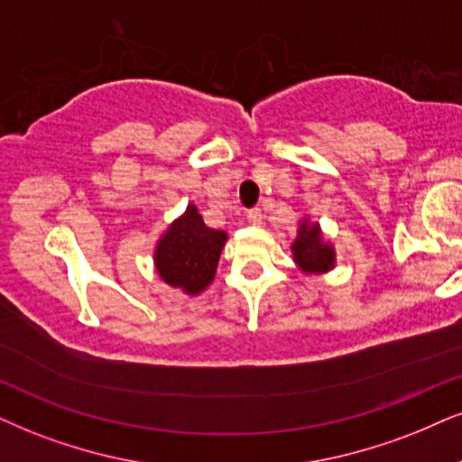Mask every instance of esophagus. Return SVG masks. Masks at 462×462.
<instances>
[{
    "mask_svg": "<svg viewBox=\"0 0 462 462\" xmlns=\"http://www.w3.org/2000/svg\"><path fill=\"white\" fill-rule=\"evenodd\" d=\"M247 219H249V224L262 226V221H264V213H262L260 208H251V211L247 213Z\"/></svg>",
    "mask_w": 462,
    "mask_h": 462,
    "instance_id": "esophagus-1",
    "label": "esophagus"
}]
</instances>
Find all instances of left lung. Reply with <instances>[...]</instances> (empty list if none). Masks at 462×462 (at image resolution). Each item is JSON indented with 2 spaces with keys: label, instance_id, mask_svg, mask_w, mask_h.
Wrapping results in <instances>:
<instances>
[{
  "label": "left lung",
  "instance_id": "8db88e82",
  "mask_svg": "<svg viewBox=\"0 0 462 462\" xmlns=\"http://www.w3.org/2000/svg\"><path fill=\"white\" fill-rule=\"evenodd\" d=\"M291 258L296 266L307 274H324L335 268L337 251L330 241H326L318 221L309 217L300 219L296 238L291 243Z\"/></svg>",
  "mask_w": 462,
  "mask_h": 462
}]
</instances>
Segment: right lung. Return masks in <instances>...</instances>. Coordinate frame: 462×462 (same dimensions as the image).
<instances>
[{"mask_svg":"<svg viewBox=\"0 0 462 462\" xmlns=\"http://www.w3.org/2000/svg\"><path fill=\"white\" fill-rule=\"evenodd\" d=\"M226 241L227 232L208 227L196 204H188L157 241L153 266L163 283L198 296L215 279Z\"/></svg>","mask_w":462,"mask_h":462,"instance_id":"1","label":"right lung"}]
</instances>
